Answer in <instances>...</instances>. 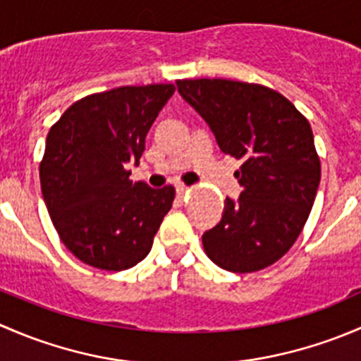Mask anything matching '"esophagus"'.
I'll use <instances>...</instances> for the list:
<instances>
[{
  "label": "esophagus",
  "mask_w": 361,
  "mask_h": 361,
  "mask_svg": "<svg viewBox=\"0 0 361 361\" xmlns=\"http://www.w3.org/2000/svg\"><path fill=\"white\" fill-rule=\"evenodd\" d=\"M188 190H190V188L185 187V185H178V187H176V197L178 199H183L185 195L188 194Z\"/></svg>",
  "instance_id": "34e87169"
}]
</instances>
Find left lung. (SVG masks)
Wrapping results in <instances>:
<instances>
[{
  "label": "left lung",
  "mask_w": 361,
  "mask_h": 361,
  "mask_svg": "<svg viewBox=\"0 0 361 361\" xmlns=\"http://www.w3.org/2000/svg\"><path fill=\"white\" fill-rule=\"evenodd\" d=\"M180 96L202 116L224 154L241 160L238 201L202 234L207 257L231 272L278 262L297 241L318 192L322 166L311 126L276 90L221 78L178 80Z\"/></svg>",
  "instance_id": "1"
}]
</instances>
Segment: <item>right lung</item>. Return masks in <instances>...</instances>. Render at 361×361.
Returning a JSON list of instances; mask_svg holds the SVG:
<instances>
[{"label": "right lung", "instance_id": "obj_1", "mask_svg": "<svg viewBox=\"0 0 361 361\" xmlns=\"http://www.w3.org/2000/svg\"><path fill=\"white\" fill-rule=\"evenodd\" d=\"M174 94L171 83L118 87L76 101L52 126L39 181L64 246L103 271L130 269L150 253L174 188L130 181L145 137Z\"/></svg>", "mask_w": 361, "mask_h": 361}]
</instances>
